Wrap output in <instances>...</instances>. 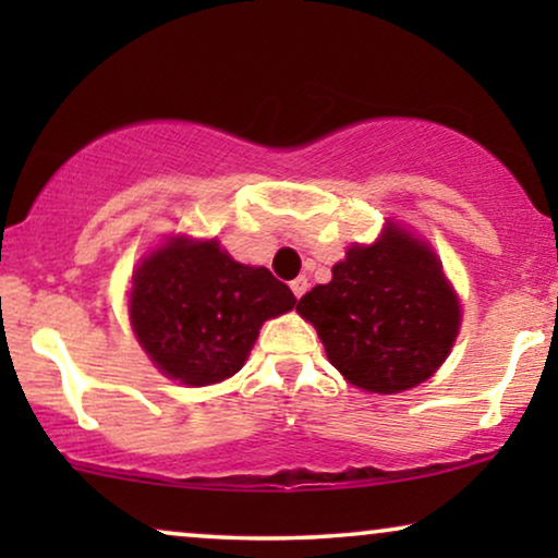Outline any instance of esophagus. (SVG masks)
Instances as JSON below:
<instances>
[{"mask_svg": "<svg viewBox=\"0 0 558 558\" xmlns=\"http://www.w3.org/2000/svg\"><path fill=\"white\" fill-rule=\"evenodd\" d=\"M289 287H292V294L296 296V300H300V296H304V292H307V289H310V281L304 279V277H296Z\"/></svg>", "mask_w": 558, "mask_h": 558, "instance_id": "1", "label": "esophagus"}]
</instances>
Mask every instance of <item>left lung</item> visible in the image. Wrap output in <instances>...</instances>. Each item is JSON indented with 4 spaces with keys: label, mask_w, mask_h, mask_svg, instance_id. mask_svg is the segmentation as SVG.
<instances>
[{
    "label": "left lung",
    "mask_w": 558,
    "mask_h": 558,
    "mask_svg": "<svg viewBox=\"0 0 558 558\" xmlns=\"http://www.w3.org/2000/svg\"><path fill=\"white\" fill-rule=\"evenodd\" d=\"M327 361L371 393H401L432 378L460 332L462 310L429 243L388 223L371 246H350L296 304Z\"/></svg>",
    "instance_id": "1"
}]
</instances>
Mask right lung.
Listing matches in <instances>:
<instances>
[{
	"instance_id": "add662e5",
	"label": "right lung",
	"mask_w": 558,
	"mask_h": 558,
	"mask_svg": "<svg viewBox=\"0 0 558 558\" xmlns=\"http://www.w3.org/2000/svg\"><path fill=\"white\" fill-rule=\"evenodd\" d=\"M294 304L264 266L233 262L216 239L174 235L136 266L129 319L167 378L210 386L239 373L266 319Z\"/></svg>"
}]
</instances>
